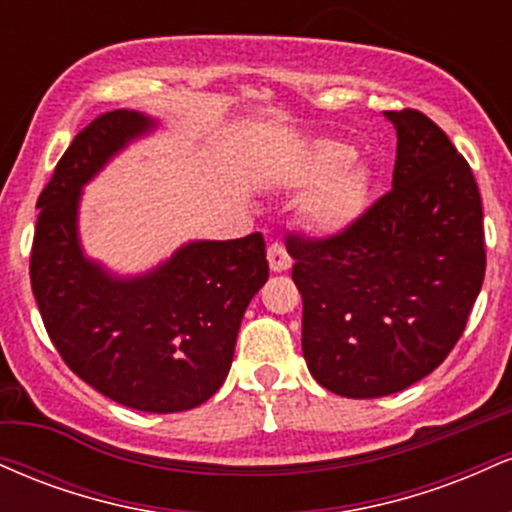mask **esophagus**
I'll use <instances>...</instances> for the list:
<instances>
[{
	"instance_id": "34e87169",
	"label": "esophagus",
	"mask_w": 512,
	"mask_h": 512,
	"mask_svg": "<svg viewBox=\"0 0 512 512\" xmlns=\"http://www.w3.org/2000/svg\"><path fill=\"white\" fill-rule=\"evenodd\" d=\"M267 260H269V269H272V272H276V274L286 272V269H291V264H293L289 250H286L281 243L269 245Z\"/></svg>"
}]
</instances>
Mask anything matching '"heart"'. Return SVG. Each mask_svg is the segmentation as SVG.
Here are the masks:
<instances>
[{
	"label": "heart",
	"mask_w": 512,
	"mask_h": 512,
	"mask_svg": "<svg viewBox=\"0 0 512 512\" xmlns=\"http://www.w3.org/2000/svg\"><path fill=\"white\" fill-rule=\"evenodd\" d=\"M354 161L349 144L317 142L293 173V185L315 187L308 199V221L322 236H339L363 219L373 195V175Z\"/></svg>",
	"instance_id": "obj_1"
}]
</instances>
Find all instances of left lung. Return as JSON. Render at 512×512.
Here are the masks:
<instances>
[{
  "label": "left lung",
  "instance_id": "left-lung-1",
  "mask_svg": "<svg viewBox=\"0 0 512 512\" xmlns=\"http://www.w3.org/2000/svg\"><path fill=\"white\" fill-rule=\"evenodd\" d=\"M392 190L346 233L289 240L303 298V358L325 390L395 395L433 373L462 337L486 272L472 168L419 110H390Z\"/></svg>",
  "mask_w": 512,
  "mask_h": 512
}]
</instances>
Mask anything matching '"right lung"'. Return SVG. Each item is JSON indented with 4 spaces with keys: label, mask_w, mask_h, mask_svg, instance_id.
<instances>
[{
    "label": "right lung",
    "mask_w": 512,
    "mask_h": 512,
    "mask_svg": "<svg viewBox=\"0 0 512 512\" xmlns=\"http://www.w3.org/2000/svg\"><path fill=\"white\" fill-rule=\"evenodd\" d=\"M156 127L137 110H113L76 134L38 197L31 286L52 344L84 383L129 409L173 414L223 385L240 320L269 264L260 233L190 240L134 276L86 255L84 185Z\"/></svg>",
    "instance_id": "1"
}]
</instances>
